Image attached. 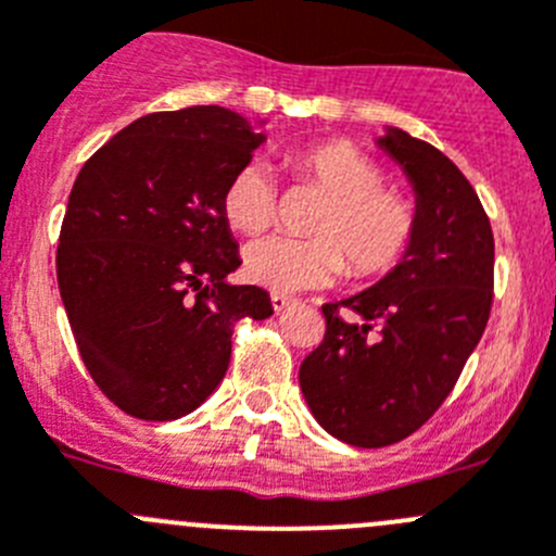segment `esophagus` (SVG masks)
I'll list each match as a JSON object with an SVG mask.
<instances>
[{"label":"esophagus","instance_id":"34e87169","mask_svg":"<svg viewBox=\"0 0 556 556\" xmlns=\"http://www.w3.org/2000/svg\"><path fill=\"white\" fill-rule=\"evenodd\" d=\"M269 303H273L275 314H281V311H287L289 305L294 303V300H292V298H287V294H273V298H269Z\"/></svg>","mask_w":556,"mask_h":556}]
</instances>
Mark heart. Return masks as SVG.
<instances>
[{"instance_id":"obj_1","label":"heart","mask_w":556,"mask_h":556,"mask_svg":"<svg viewBox=\"0 0 556 556\" xmlns=\"http://www.w3.org/2000/svg\"><path fill=\"white\" fill-rule=\"evenodd\" d=\"M300 179L325 193L311 231L316 237L269 235L242 251V273L256 287L278 294L319 289L341 278H374L401 262L415 240V204L388 188L384 174L352 141L332 139L292 157ZM278 188L262 161L237 168L224 193L231 229L256 235L275 220Z\"/></svg>"}]
</instances>
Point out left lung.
<instances>
[{
	"mask_svg": "<svg viewBox=\"0 0 556 556\" xmlns=\"http://www.w3.org/2000/svg\"><path fill=\"white\" fill-rule=\"evenodd\" d=\"M374 144L415 193L409 251L374 287L321 305L325 341L300 366L316 422L354 447H384L422 426L451 395L478 346L494 289V235L478 193L428 141L384 125Z\"/></svg>",
	"mask_w": 556,
	"mask_h": 556,
	"instance_id": "left-lung-1",
	"label": "left lung"
}]
</instances>
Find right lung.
Segmentation results:
<instances>
[{
	"mask_svg": "<svg viewBox=\"0 0 556 556\" xmlns=\"http://www.w3.org/2000/svg\"><path fill=\"white\" fill-rule=\"evenodd\" d=\"M264 119L224 105L147 114L78 172L56 251V281L94 384L139 420L199 409L231 357L242 316H273L269 294L237 287L224 193L267 141Z\"/></svg>",
	"mask_w": 556,
	"mask_h": 556,
	"instance_id": "add662e5",
	"label": "right lung"
}]
</instances>
